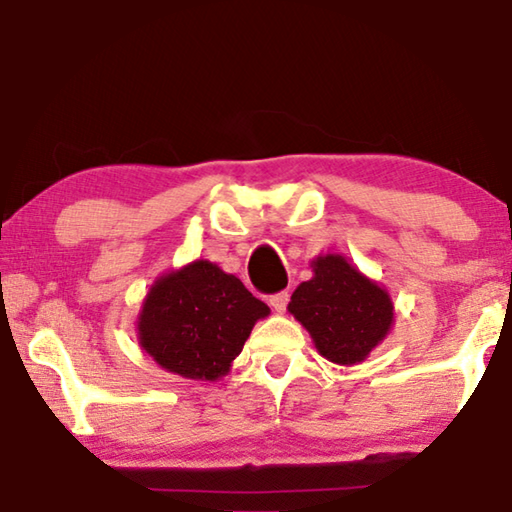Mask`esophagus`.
Here are the masks:
<instances>
[{
    "label": "esophagus",
    "mask_w": 512,
    "mask_h": 512,
    "mask_svg": "<svg viewBox=\"0 0 512 512\" xmlns=\"http://www.w3.org/2000/svg\"><path fill=\"white\" fill-rule=\"evenodd\" d=\"M268 305H271L273 311H277V314H282V311L287 309V305H289V291L275 293V296H271V300H268Z\"/></svg>",
    "instance_id": "obj_1"
}]
</instances>
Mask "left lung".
<instances>
[{"instance_id":"1","label":"left lung","mask_w":512,"mask_h":512,"mask_svg":"<svg viewBox=\"0 0 512 512\" xmlns=\"http://www.w3.org/2000/svg\"><path fill=\"white\" fill-rule=\"evenodd\" d=\"M311 280L293 291L289 314L307 329L318 354L354 366L391 334L395 307L388 291L339 253L311 259Z\"/></svg>"}]
</instances>
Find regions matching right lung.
Returning a JSON list of instances; mask_svg holds the SVG:
<instances>
[{"instance_id": "1", "label": "right lung", "mask_w": 512, "mask_h": 512, "mask_svg": "<svg viewBox=\"0 0 512 512\" xmlns=\"http://www.w3.org/2000/svg\"><path fill=\"white\" fill-rule=\"evenodd\" d=\"M268 314L239 277L194 259L151 284L137 316V341L167 372L216 381L228 375L255 323Z\"/></svg>"}]
</instances>
